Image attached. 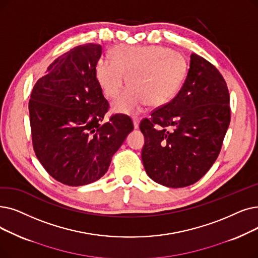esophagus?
Here are the masks:
<instances>
[{"instance_id":"34e87169","label":"esophagus","mask_w":258,"mask_h":258,"mask_svg":"<svg viewBox=\"0 0 258 258\" xmlns=\"http://www.w3.org/2000/svg\"><path fill=\"white\" fill-rule=\"evenodd\" d=\"M139 122H140V118H139V117H137V116H134V117H133V124H134V127L138 128V127H139Z\"/></svg>"}]
</instances>
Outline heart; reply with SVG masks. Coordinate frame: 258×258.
I'll use <instances>...</instances> for the list:
<instances>
[{
  "mask_svg": "<svg viewBox=\"0 0 258 258\" xmlns=\"http://www.w3.org/2000/svg\"><path fill=\"white\" fill-rule=\"evenodd\" d=\"M186 72V60L179 51L163 46L119 45L110 51V61L100 59L96 77L106 98H116V113L139 111L147 103L160 106L173 98Z\"/></svg>",
  "mask_w": 258,
  "mask_h": 258,
  "instance_id": "heart-1",
  "label": "heart"
}]
</instances>
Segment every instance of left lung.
<instances>
[{
	"mask_svg": "<svg viewBox=\"0 0 258 258\" xmlns=\"http://www.w3.org/2000/svg\"><path fill=\"white\" fill-rule=\"evenodd\" d=\"M230 96L216 67L196 53L180 91L140 122L144 170L157 183L184 187L215 162L230 124Z\"/></svg>",
	"mask_w": 258,
	"mask_h": 258,
	"instance_id": "left-lung-1",
	"label": "left lung"
}]
</instances>
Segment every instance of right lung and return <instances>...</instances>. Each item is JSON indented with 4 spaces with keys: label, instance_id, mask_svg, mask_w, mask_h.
<instances>
[{
    "label": "right lung",
    "instance_id": "add662e5",
    "mask_svg": "<svg viewBox=\"0 0 258 258\" xmlns=\"http://www.w3.org/2000/svg\"><path fill=\"white\" fill-rule=\"evenodd\" d=\"M99 44L76 46L55 59L32 88L29 118L33 150L55 180L80 186L108 170L111 157L134 130L132 119L111 115L96 77Z\"/></svg>",
    "mask_w": 258,
    "mask_h": 258
}]
</instances>
